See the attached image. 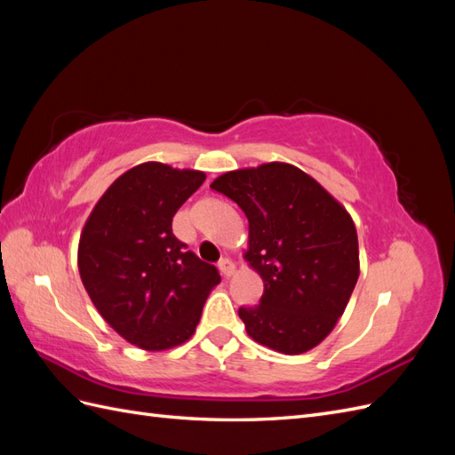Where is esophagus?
I'll use <instances>...</instances> for the list:
<instances>
[{
	"label": "esophagus",
	"mask_w": 455,
	"mask_h": 455,
	"mask_svg": "<svg viewBox=\"0 0 455 455\" xmlns=\"http://www.w3.org/2000/svg\"><path fill=\"white\" fill-rule=\"evenodd\" d=\"M218 267H220V271H222L224 277H231V275L237 271L235 264H233V259H229V258H222V259H220Z\"/></svg>",
	"instance_id": "34e87169"
}]
</instances>
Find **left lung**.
Returning a JSON list of instances; mask_svg holds the SVG:
<instances>
[{"instance_id": "obj_1", "label": "left lung", "mask_w": 455, "mask_h": 455, "mask_svg": "<svg viewBox=\"0 0 455 455\" xmlns=\"http://www.w3.org/2000/svg\"><path fill=\"white\" fill-rule=\"evenodd\" d=\"M212 189L249 218L243 258L264 281V294L239 316L259 346L301 355L332 332L361 273L351 214L313 176L271 161L224 172Z\"/></svg>"}]
</instances>
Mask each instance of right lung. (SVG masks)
Here are the masks:
<instances>
[{
    "label": "right lung",
    "instance_id": "add662e5",
    "mask_svg": "<svg viewBox=\"0 0 455 455\" xmlns=\"http://www.w3.org/2000/svg\"><path fill=\"white\" fill-rule=\"evenodd\" d=\"M206 174L159 161L123 172L94 204L77 246V267L102 319L132 346L167 351L196 332L220 283L172 233V218Z\"/></svg>",
    "mask_w": 455,
    "mask_h": 455
}]
</instances>
